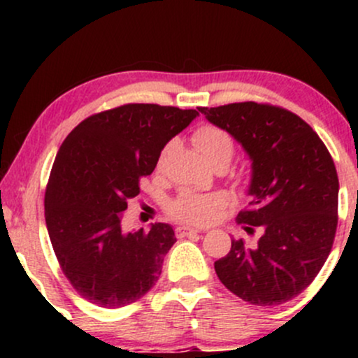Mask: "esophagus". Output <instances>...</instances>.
Wrapping results in <instances>:
<instances>
[{"instance_id":"esophagus-1","label":"esophagus","mask_w":358,"mask_h":358,"mask_svg":"<svg viewBox=\"0 0 358 358\" xmlns=\"http://www.w3.org/2000/svg\"><path fill=\"white\" fill-rule=\"evenodd\" d=\"M200 231L195 227H190V225H178L176 227V236L178 237H188V236H193V234H199Z\"/></svg>"}]
</instances>
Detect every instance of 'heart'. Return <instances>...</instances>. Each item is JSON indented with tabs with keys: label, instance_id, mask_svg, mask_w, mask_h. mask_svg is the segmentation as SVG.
Wrapping results in <instances>:
<instances>
[{
	"label": "heart",
	"instance_id": "b5f03b06",
	"mask_svg": "<svg viewBox=\"0 0 358 358\" xmlns=\"http://www.w3.org/2000/svg\"><path fill=\"white\" fill-rule=\"evenodd\" d=\"M193 141L208 165L215 163H231L236 143L231 134L217 126H202L193 134ZM227 199L222 193H196L183 190L168 205V212L175 219L188 222H207L213 213L224 207Z\"/></svg>",
	"mask_w": 358,
	"mask_h": 358
}]
</instances>
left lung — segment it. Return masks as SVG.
I'll use <instances>...</instances> for the list:
<instances>
[{
	"label": "left lung",
	"instance_id": "left-lung-1",
	"mask_svg": "<svg viewBox=\"0 0 358 358\" xmlns=\"http://www.w3.org/2000/svg\"><path fill=\"white\" fill-rule=\"evenodd\" d=\"M208 122L236 139L250 159L248 232L254 248L232 241L215 261L222 285L257 306L298 296L323 268L336 231L338 176L318 134L289 110L257 102L199 108Z\"/></svg>",
	"mask_w": 358,
	"mask_h": 358
}]
</instances>
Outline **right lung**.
<instances>
[{"label":"right lung","mask_w":358,"mask_h":358,"mask_svg":"<svg viewBox=\"0 0 358 358\" xmlns=\"http://www.w3.org/2000/svg\"><path fill=\"white\" fill-rule=\"evenodd\" d=\"M195 109L126 104L82 121L62 143L45 192L52 248L71 285L102 308L145 296L176 242L170 224L122 231L127 200Z\"/></svg>","instance_id":"add662e5"}]
</instances>
